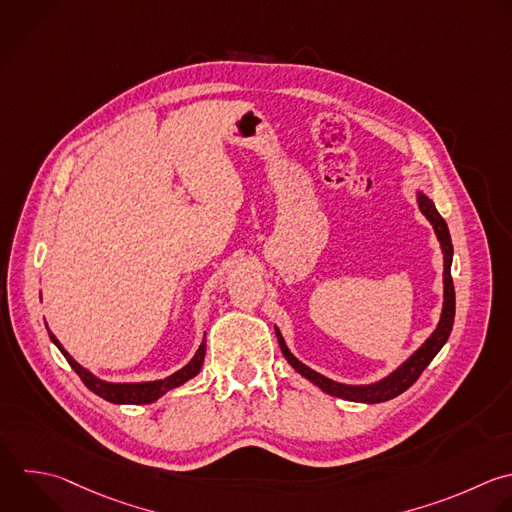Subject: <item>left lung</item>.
<instances>
[{"label":"left lung","mask_w":512,"mask_h":512,"mask_svg":"<svg viewBox=\"0 0 512 512\" xmlns=\"http://www.w3.org/2000/svg\"><path fill=\"white\" fill-rule=\"evenodd\" d=\"M418 200V208L420 212L426 216V220L432 224L434 234L440 242L442 248V256H444V272H442V282H444V302H442V312H440V320L436 330L426 338V342L408 358L404 360L394 372H390L388 376H384L378 382L372 384H342L336 380H330L326 376H322L320 372L308 368L306 364H302L286 346L280 330L276 328V336L282 348L284 358L290 362V366L302 374L304 378H308L312 384H316L320 390H324L326 394L344 398V400H352V402H366V404H376V402H384L390 400L398 394H402L406 388H410L416 378L422 374V370L430 364V360L438 354V350L444 346V342L450 336L452 324H454V284H452V276H450V264H452V242H450V234H448V226L442 220V216L436 212L432 200L418 192L416 194Z\"/></svg>","instance_id":"left-lung-1"}]
</instances>
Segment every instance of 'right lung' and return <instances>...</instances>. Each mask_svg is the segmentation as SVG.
<instances>
[{
    "label": "right lung",
    "mask_w": 512,
    "mask_h": 512,
    "mask_svg": "<svg viewBox=\"0 0 512 512\" xmlns=\"http://www.w3.org/2000/svg\"><path fill=\"white\" fill-rule=\"evenodd\" d=\"M50 332V328H48ZM206 336V334H204ZM50 338L52 342L60 348V352L66 356V360L70 362V366L76 370V374L82 378V382L98 396H102L104 400L108 402H114V404H150V402H156L160 396H164L168 390L172 388H178L180 384L188 382L190 378H194L202 364H204V356H206V338L202 340L200 348L196 350L194 358L184 366L180 368L178 372L170 374L168 378L164 380H152V382H106L98 376H94L90 370H86L82 364H78L70 354L68 350H64V346L60 344V340L50 332Z\"/></svg>",
    "instance_id": "1"
}]
</instances>
